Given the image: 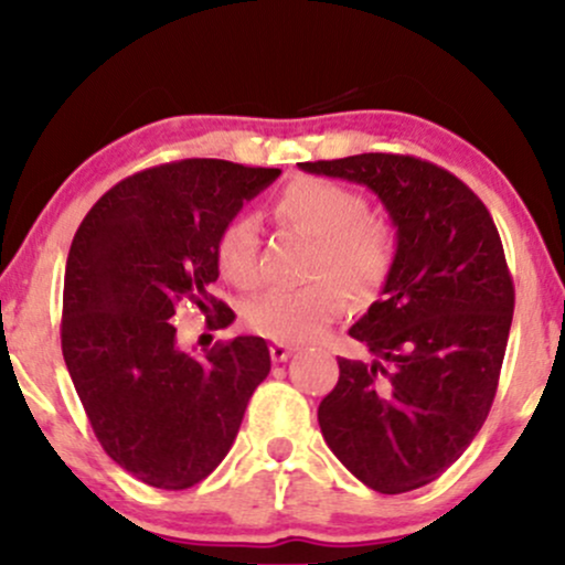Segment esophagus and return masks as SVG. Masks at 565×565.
Wrapping results in <instances>:
<instances>
[{"instance_id":"esophagus-1","label":"esophagus","mask_w":565,"mask_h":565,"mask_svg":"<svg viewBox=\"0 0 565 565\" xmlns=\"http://www.w3.org/2000/svg\"><path fill=\"white\" fill-rule=\"evenodd\" d=\"M291 353H295V348L284 345V342H274V345H270V359H274L276 364H281V361H287Z\"/></svg>"}]
</instances>
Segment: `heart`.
Wrapping results in <instances>:
<instances>
[{
  "instance_id": "1",
  "label": "heart",
  "mask_w": 565,
  "mask_h": 565,
  "mask_svg": "<svg viewBox=\"0 0 565 565\" xmlns=\"http://www.w3.org/2000/svg\"><path fill=\"white\" fill-rule=\"evenodd\" d=\"M278 223L316 238L308 276L300 289L265 291L244 305V323L274 342H310L345 313L348 295L366 302L385 287L395 260L393 231L369 217L364 193L323 178H297L274 201ZM260 231L249 215H236L215 238V263L225 281L252 289L257 270Z\"/></svg>"
}]
</instances>
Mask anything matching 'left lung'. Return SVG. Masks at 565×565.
Returning a JSON list of instances; mask_svg holds the SVG:
<instances>
[{"label":"left lung","instance_id":"8db88e82","mask_svg":"<svg viewBox=\"0 0 565 565\" xmlns=\"http://www.w3.org/2000/svg\"><path fill=\"white\" fill-rule=\"evenodd\" d=\"M377 193L395 228L382 297L350 327L374 361L340 359L321 401L329 449L380 494L436 481L494 404L515 289L494 220L451 172L398 153L305 161Z\"/></svg>","mask_w":565,"mask_h":565}]
</instances>
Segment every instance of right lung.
I'll use <instances>...</instances> for the list:
<instances>
[{"label":"right lung","instance_id":"add662e5","mask_svg":"<svg viewBox=\"0 0 565 565\" xmlns=\"http://www.w3.org/2000/svg\"><path fill=\"white\" fill-rule=\"evenodd\" d=\"M281 170L223 159L151 167L103 193L71 242L61 345L97 440L157 489H191L231 451L252 393L270 372L263 337L204 355L178 348L174 308L215 310V238Z\"/></svg>","mask_w":565,"mask_h":565}]
</instances>
